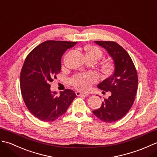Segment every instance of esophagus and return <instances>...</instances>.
<instances>
[{
  "label": "esophagus",
  "instance_id": "obj_1",
  "mask_svg": "<svg viewBox=\"0 0 157 157\" xmlns=\"http://www.w3.org/2000/svg\"><path fill=\"white\" fill-rule=\"evenodd\" d=\"M76 95L77 96H81V95H82V96H86L87 97L89 96V94H87V93H84V92H81V91H76Z\"/></svg>",
  "mask_w": 157,
  "mask_h": 157
}]
</instances>
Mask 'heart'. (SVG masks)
<instances>
[{
    "label": "heart",
    "instance_id": "1",
    "mask_svg": "<svg viewBox=\"0 0 157 157\" xmlns=\"http://www.w3.org/2000/svg\"><path fill=\"white\" fill-rule=\"evenodd\" d=\"M87 57H94L97 60L100 59L103 55L102 51L95 46H87L85 47ZM110 66H107L109 68ZM98 80V76L94 72H81L77 73L72 76L70 80L71 84L80 90H87L91 87L92 83Z\"/></svg>",
    "mask_w": 157,
    "mask_h": 157
}]
</instances>
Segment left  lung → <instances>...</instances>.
<instances>
[{"label": "left lung", "mask_w": 157, "mask_h": 157, "mask_svg": "<svg viewBox=\"0 0 157 157\" xmlns=\"http://www.w3.org/2000/svg\"><path fill=\"white\" fill-rule=\"evenodd\" d=\"M95 43L107 50L114 66L113 75L98 85L104 94L110 91V95L93 113L104 122L113 123L122 119L133 105L138 85L137 73L129 53L119 44L102 40Z\"/></svg>", "instance_id": "obj_1"}]
</instances>
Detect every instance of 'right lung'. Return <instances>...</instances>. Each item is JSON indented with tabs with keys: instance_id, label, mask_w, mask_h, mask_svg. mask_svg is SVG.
Returning a JSON list of instances; mask_svg holds the SVG:
<instances>
[{
	"instance_id": "obj_1",
	"label": "right lung",
	"mask_w": 157,
	"mask_h": 157,
	"mask_svg": "<svg viewBox=\"0 0 157 157\" xmlns=\"http://www.w3.org/2000/svg\"><path fill=\"white\" fill-rule=\"evenodd\" d=\"M76 42L47 40L31 51L20 73L21 93L30 113L44 122L53 121L64 114L76 97L66 89L59 96L50 90V82L61 70V58Z\"/></svg>"
}]
</instances>
